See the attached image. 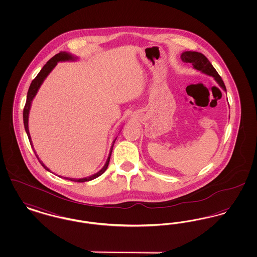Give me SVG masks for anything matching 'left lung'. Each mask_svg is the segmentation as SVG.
I'll return each instance as SVG.
<instances>
[{
  "instance_id": "8db88e82",
  "label": "left lung",
  "mask_w": 257,
  "mask_h": 257,
  "mask_svg": "<svg viewBox=\"0 0 257 257\" xmlns=\"http://www.w3.org/2000/svg\"><path fill=\"white\" fill-rule=\"evenodd\" d=\"M180 58L183 62L192 63L194 69H196L201 73L208 75L210 77H213L214 80L218 83V85L224 91H226V87L224 86V83L221 80L220 75L203 54H201L199 52H196V51H185L181 54Z\"/></svg>"
}]
</instances>
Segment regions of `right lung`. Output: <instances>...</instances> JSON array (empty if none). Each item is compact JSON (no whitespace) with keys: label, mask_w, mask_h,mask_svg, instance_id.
<instances>
[{"label":"right lung","mask_w":257,"mask_h":257,"mask_svg":"<svg viewBox=\"0 0 257 257\" xmlns=\"http://www.w3.org/2000/svg\"><path fill=\"white\" fill-rule=\"evenodd\" d=\"M77 60H78V57L74 56V55L68 53V52H65V51L60 52L59 54L55 55V56H54L51 60L47 61V63L42 67V69L40 70V72L37 74V77L33 80L31 86L29 87V90H28L27 101H26V105H25L24 110H23V120H24L25 130H26V133L28 135L30 144H31V146L33 147V149H34V151H35V153H36V155H37V159H38L39 163L42 165V167H43L46 171H51L49 169L42 163V161H40L39 158H38L37 152H36V150H35V148H34V146H33L32 138H31L30 131H29V113H30V110H31L32 102H33V99L36 97L39 87L43 84L44 80H45L46 77L49 75L50 72L55 68V66L57 65L58 62H60V61H77ZM116 138H117V137H115L114 140H113V142H112V145H111V147H110V153H109L108 159L106 161L104 167H103L100 171L96 172V173H94V174H92V175H90V176L84 177V178H79V179H76V178H68V177H63V178L68 179V180H71V181H75V182H86V181H90V180H92V179H95V178H97L98 176L102 175V174L106 171V170L108 169V166H109V163H110L111 151H112V147H113V145H114V142H115Z\"/></svg>","instance_id":"right-lung-1"}]
</instances>
